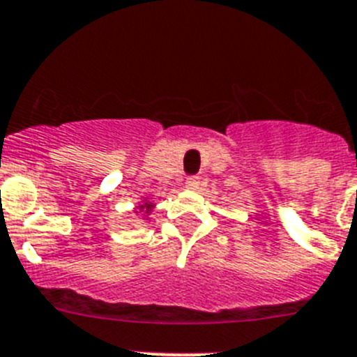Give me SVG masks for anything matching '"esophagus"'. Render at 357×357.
Instances as JSON below:
<instances>
[{"mask_svg": "<svg viewBox=\"0 0 357 357\" xmlns=\"http://www.w3.org/2000/svg\"><path fill=\"white\" fill-rule=\"evenodd\" d=\"M199 186V178L197 176H195V178H188L186 179V183H185V188H188V190H195Z\"/></svg>", "mask_w": 357, "mask_h": 357, "instance_id": "1", "label": "esophagus"}]
</instances>
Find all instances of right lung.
Wrapping results in <instances>:
<instances>
[{"mask_svg": "<svg viewBox=\"0 0 357 357\" xmlns=\"http://www.w3.org/2000/svg\"><path fill=\"white\" fill-rule=\"evenodd\" d=\"M153 208H155V204H153L151 201H148V199H144V201H142V204L137 206V213H142V215H144V218H146V216L149 215V211H151Z\"/></svg>", "mask_w": 357, "mask_h": 357, "instance_id": "1", "label": "right lung"}]
</instances>
